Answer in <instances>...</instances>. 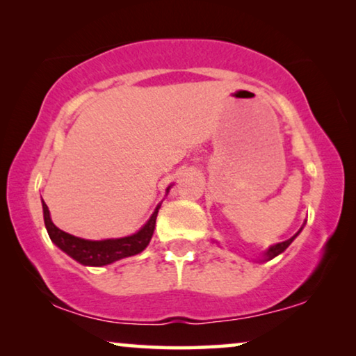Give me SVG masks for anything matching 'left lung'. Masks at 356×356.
Returning <instances> with one entry per match:
<instances>
[{
    "label": "left lung",
    "instance_id": "obj_1",
    "mask_svg": "<svg viewBox=\"0 0 356 356\" xmlns=\"http://www.w3.org/2000/svg\"><path fill=\"white\" fill-rule=\"evenodd\" d=\"M304 225H305V222H304ZM304 225L300 227V230L296 233L294 236H291L289 240H286V241H281V243H277V245H273V246H270L267 251L264 252V256H262V259H259V262H267V261H272L273 257H277L278 254H281L283 251H286V248H288L291 243H293L294 240H296V236L299 235V233L302 232V229H304Z\"/></svg>",
    "mask_w": 356,
    "mask_h": 356
}]
</instances>
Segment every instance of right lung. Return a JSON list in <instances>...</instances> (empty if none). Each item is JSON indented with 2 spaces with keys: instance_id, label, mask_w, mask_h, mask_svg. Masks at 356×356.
<instances>
[{
  "instance_id": "obj_1",
  "label": "right lung",
  "mask_w": 356,
  "mask_h": 356,
  "mask_svg": "<svg viewBox=\"0 0 356 356\" xmlns=\"http://www.w3.org/2000/svg\"><path fill=\"white\" fill-rule=\"evenodd\" d=\"M172 185H169L166 188V195L169 193ZM42 204V216H44V225L47 230V235H49L51 241L54 245L62 249L67 256L75 259L76 262L81 265H86V267H104V265L113 264L120 259L136 256L144 251L150 243L153 232H155V224H156V216L158 211L161 208V203L156 206L153 214L150 216L144 227L139 232L132 233L129 236L123 238H108V240H84V238L73 236L70 233L63 232L57 229L54 222L51 219V212L47 209V204L41 200Z\"/></svg>"
}]
</instances>
